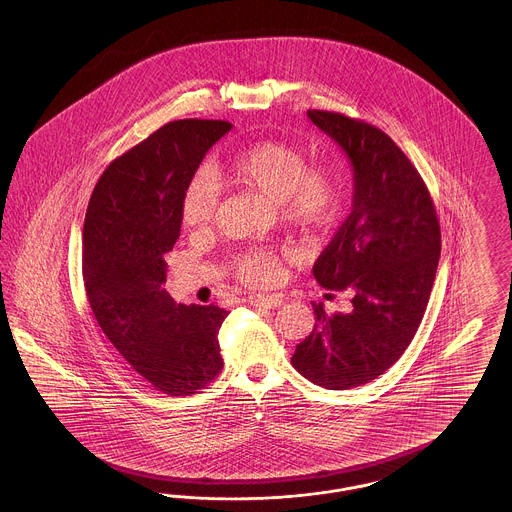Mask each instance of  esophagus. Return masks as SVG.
<instances>
[{
  "label": "esophagus",
  "mask_w": 512,
  "mask_h": 512,
  "mask_svg": "<svg viewBox=\"0 0 512 512\" xmlns=\"http://www.w3.org/2000/svg\"><path fill=\"white\" fill-rule=\"evenodd\" d=\"M284 303V299L280 295H251L249 297V305L259 307V309H276Z\"/></svg>",
  "instance_id": "esophagus-1"
}]
</instances>
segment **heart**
I'll return each mask as SVG.
<instances>
[{
  "instance_id": "heart-1",
  "label": "heart",
  "mask_w": 512,
  "mask_h": 512,
  "mask_svg": "<svg viewBox=\"0 0 512 512\" xmlns=\"http://www.w3.org/2000/svg\"><path fill=\"white\" fill-rule=\"evenodd\" d=\"M220 184L249 190L276 203L286 230L313 240L340 215L341 180L330 167L311 165L309 153L297 144L267 140L236 151L215 165ZM219 207V184L205 169L195 172L180 194V219L190 228H205ZM240 280L261 288L278 276L276 257L268 251H247L234 261Z\"/></svg>"
}]
</instances>
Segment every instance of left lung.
<instances>
[{"instance_id":"obj_1","label":"left lung","mask_w":512,"mask_h":512,"mask_svg":"<svg viewBox=\"0 0 512 512\" xmlns=\"http://www.w3.org/2000/svg\"><path fill=\"white\" fill-rule=\"evenodd\" d=\"M307 115L353 167L351 213L313 267L322 288L351 295V311L328 317L313 303L315 328L292 365L326 390H349L409 347L436 280L441 232L424 180L386 132L340 113Z\"/></svg>"}]
</instances>
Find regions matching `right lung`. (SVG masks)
Returning <instances> with one entry per match:
<instances>
[{"instance_id":"right-lung-1","label":"right lung","mask_w":512,"mask_h":512,"mask_svg":"<svg viewBox=\"0 0 512 512\" xmlns=\"http://www.w3.org/2000/svg\"><path fill=\"white\" fill-rule=\"evenodd\" d=\"M230 130L203 119L161 126L105 169L84 219L82 274L99 328L147 384L174 397L203 390L224 365L228 311L176 303L163 257L180 236L184 184Z\"/></svg>"}]
</instances>
